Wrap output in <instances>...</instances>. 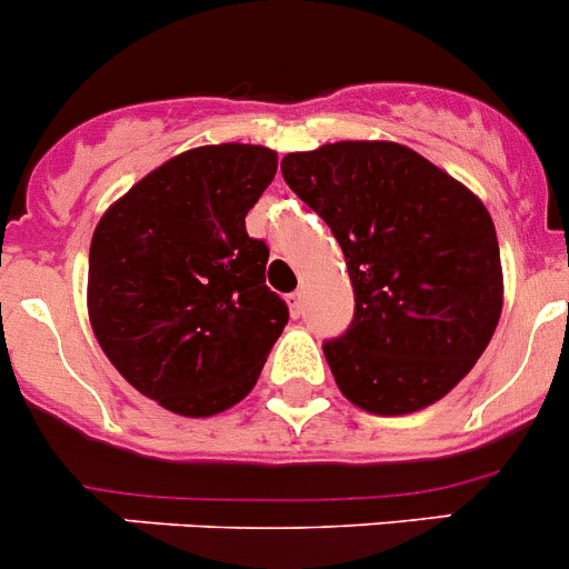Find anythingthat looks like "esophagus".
Segmentation results:
<instances>
[{
  "mask_svg": "<svg viewBox=\"0 0 569 569\" xmlns=\"http://www.w3.org/2000/svg\"><path fill=\"white\" fill-rule=\"evenodd\" d=\"M286 302H289L291 317H300L302 308H306V300H302V291H291V295H286Z\"/></svg>",
  "mask_w": 569,
  "mask_h": 569,
  "instance_id": "1",
  "label": "esophagus"
}]
</instances>
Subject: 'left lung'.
Segmentation results:
<instances>
[{"label":"left lung","instance_id":"obj_1","mask_svg":"<svg viewBox=\"0 0 569 569\" xmlns=\"http://www.w3.org/2000/svg\"><path fill=\"white\" fill-rule=\"evenodd\" d=\"M280 172L325 219L350 272L352 322L322 345L341 395L380 417L442 400L487 350L503 308L483 202L391 141L289 152Z\"/></svg>","mask_w":569,"mask_h":569}]
</instances>
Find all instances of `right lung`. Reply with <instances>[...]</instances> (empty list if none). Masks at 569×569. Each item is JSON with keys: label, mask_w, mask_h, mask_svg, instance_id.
I'll use <instances>...</instances> for the list:
<instances>
[{"label": "right lung", "mask_w": 569, "mask_h": 569, "mask_svg": "<svg viewBox=\"0 0 569 569\" xmlns=\"http://www.w3.org/2000/svg\"><path fill=\"white\" fill-rule=\"evenodd\" d=\"M278 172L256 144L197 147L104 211L88 256V317L121 378L183 417L250 395L289 306L244 217Z\"/></svg>", "instance_id": "obj_1"}]
</instances>
